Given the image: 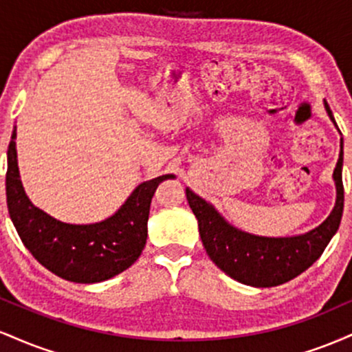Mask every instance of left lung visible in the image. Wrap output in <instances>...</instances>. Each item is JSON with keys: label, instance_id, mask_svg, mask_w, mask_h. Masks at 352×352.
<instances>
[{"label": "left lung", "instance_id": "8db88e82", "mask_svg": "<svg viewBox=\"0 0 352 352\" xmlns=\"http://www.w3.org/2000/svg\"><path fill=\"white\" fill-rule=\"evenodd\" d=\"M328 116L334 122L333 112L324 100ZM336 124V122H334ZM336 205L331 215L305 235L268 238L241 232L230 225L220 213L187 188V200L193 215L199 220L201 243L210 260L233 280L256 288H270L293 280L309 268L321 256L329 240L338 232L344 207L342 187V151L334 168Z\"/></svg>", "mask_w": 352, "mask_h": 352}]
</instances>
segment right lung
Listing matches in <instances>:
<instances>
[{
    "label": "right lung",
    "mask_w": 352,
    "mask_h": 352,
    "mask_svg": "<svg viewBox=\"0 0 352 352\" xmlns=\"http://www.w3.org/2000/svg\"><path fill=\"white\" fill-rule=\"evenodd\" d=\"M16 129L8 147L6 201L19 238L36 260L51 273L74 283L106 281L127 270L147 241L151 201L162 175L144 182L112 217L91 225L56 220L31 204L19 180Z\"/></svg>",
    "instance_id": "add662e5"
}]
</instances>
